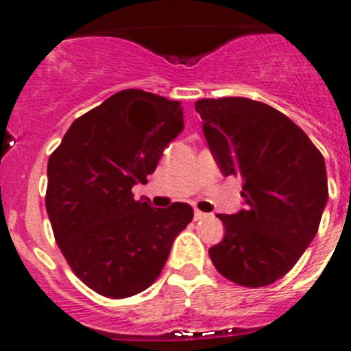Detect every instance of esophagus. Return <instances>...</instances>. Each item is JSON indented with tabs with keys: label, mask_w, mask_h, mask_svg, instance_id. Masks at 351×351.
I'll use <instances>...</instances> for the list:
<instances>
[{
	"label": "esophagus",
	"mask_w": 351,
	"mask_h": 351,
	"mask_svg": "<svg viewBox=\"0 0 351 351\" xmlns=\"http://www.w3.org/2000/svg\"><path fill=\"white\" fill-rule=\"evenodd\" d=\"M206 217H209V214L202 213V210H199V209L193 210V219H195V221H199V219H206Z\"/></svg>",
	"instance_id": "esophagus-1"
}]
</instances>
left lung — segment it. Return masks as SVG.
<instances>
[{"label": "left lung", "instance_id": "left-lung-1", "mask_svg": "<svg viewBox=\"0 0 351 351\" xmlns=\"http://www.w3.org/2000/svg\"><path fill=\"white\" fill-rule=\"evenodd\" d=\"M195 111L224 176L243 180L245 209L217 214L224 238L209 248L217 273L247 288L283 278L319 230L328 202L321 151L273 106L247 97L200 99Z\"/></svg>", "mask_w": 351, "mask_h": 351}]
</instances>
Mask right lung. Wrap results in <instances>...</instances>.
<instances>
[{
	"instance_id": "right-lung-1",
	"label": "right lung",
	"mask_w": 351,
	"mask_h": 351,
	"mask_svg": "<svg viewBox=\"0 0 351 351\" xmlns=\"http://www.w3.org/2000/svg\"><path fill=\"white\" fill-rule=\"evenodd\" d=\"M182 130L178 101L127 89L77 118L49 156L46 210L54 240L75 276L103 297L151 287L192 221L189 204L156 209L132 193Z\"/></svg>"
}]
</instances>
